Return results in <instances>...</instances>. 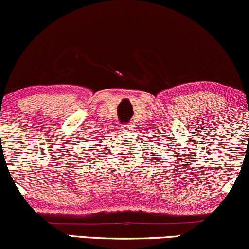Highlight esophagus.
<instances>
[{"mask_svg": "<svg viewBox=\"0 0 249 249\" xmlns=\"http://www.w3.org/2000/svg\"><path fill=\"white\" fill-rule=\"evenodd\" d=\"M120 129H122L123 132H126V131H130L132 129V124H123Z\"/></svg>", "mask_w": 249, "mask_h": 249, "instance_id": "1", "label": "esophagus"}]
</instances>
